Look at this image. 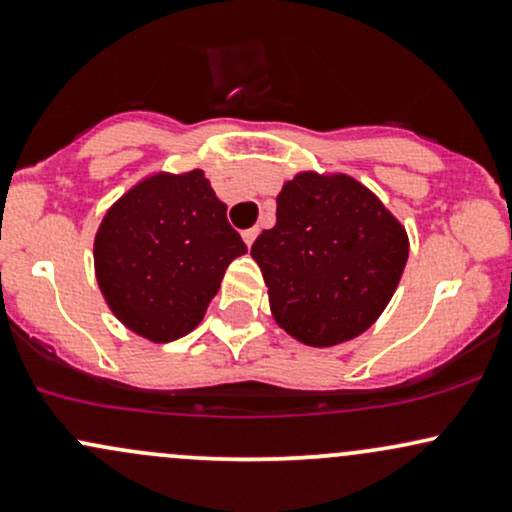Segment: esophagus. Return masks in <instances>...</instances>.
I'll list each match as a JSON object with an SVG mask.
<instances>
[{"mask_svg":"<svg viewBox=\"0 0 512 512\" xmlns=\"http://www.w3.org/2000/svg\"><path fill=\"white\" fill-rule=\"evenodd\" d=\"M255 238H257V228H248V231H243V240H245V245H250L255 243Z\"/></svg>","mask_w":512,"mask_h":512,"instance_id":"esophagus-1","label":"esophagus"}]
</instances>
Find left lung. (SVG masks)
Masks as SVG:
<instances>
[{"label": "left lung", "mask_w": 512, "mask_h": 512, "mask_svg": "<svg viewBox=\"0 0 512 512\" xmlns=\"http://www.w3.org/2000/svg\"><path fill=\"white\" fill-rule=\"evenodd\" d=\"M250 255L274 320L308 346L366 332L395 293L409 257L402 223L349 175L298 173L276 197V226Z\"/></svg>", "instance_id": "left-lung-1"}]
</instances>
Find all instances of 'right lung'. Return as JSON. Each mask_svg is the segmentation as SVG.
<instances>
[{"mask_svg":"<svg viewBox=\"0 0 512 512\" xmlns=\"http://www.w3.org/2000/svg\"><path fill=\"white\" fill-rule=\"evenodd\" d=\"M248 245L202 170L156 173L108 209L96 233V279L117 320L156 344L202 322L228 264Z\"/></svg>","mask_w":512,"mask_h":512,"instance_id":"add662e5","label":"right lung"}]
</instances>
